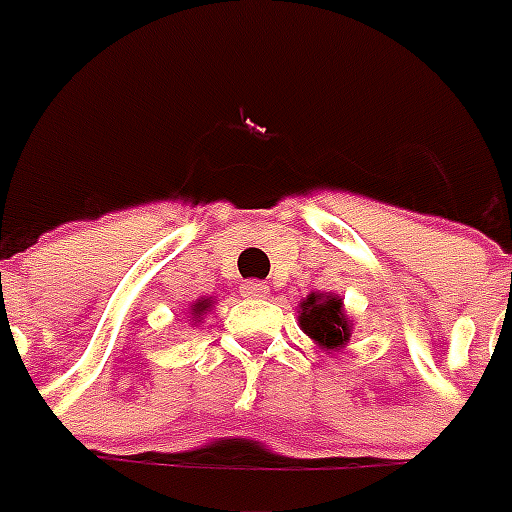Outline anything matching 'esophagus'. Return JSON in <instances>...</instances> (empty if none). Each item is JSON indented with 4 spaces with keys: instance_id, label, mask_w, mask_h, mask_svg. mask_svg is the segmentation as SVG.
I'll return each mask as SVG.
<instances>
[{
    "instance_id": "1",
    "label": "esophagus",
    "mask_w": 512,
    "mask_h": 512,
    "mask_svg": "<svg viewBox=\"0 0 512 512\" xmlns=\"http://www.w3.org/2000/svg\"><path fill=\"white\" fill-rule=\"evenodd\" d=\"M241 292H244V297H252V300H265V297L271 295V289L263 281H244Z\"/></svg>"
}]
</instances>
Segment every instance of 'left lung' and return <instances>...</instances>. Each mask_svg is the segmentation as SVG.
I'll list each match as a JSON object with an SVG mask.
<instances>
[{"mask_svg": "<svg viewBox=\"0 0 512 512\" xmlns=\"http://www.w3.org/2000/svg\"><path fill=\"white\" fill-rule=\"evenodd\" d=\"M300 327L319 348L340 350L350 340V321L342 311V300L337 295H319L311 292L300 303Z\"/></svg>", "mask_w": 512, "mask_h": 512, "instance_id": "obj_1", "label": "left lung"}]
</instances>
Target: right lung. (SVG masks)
I'll return each instance as SVG.
<instances>
[{"mask_svg": "<svg viewBox=\"0 0 512 512\" xmlns=\"http://www.w3.org/2000/svg\"><path fill=\"white\" fill-rule=\"evenodd\" d=\"M209 305H212V300H196V303L191 305V316H193V321H199L201 316H204V313L209 311Z\"/></svg>", "mask_w": 512, "mask_h": 512, "instance_id": "add662e5", "label": "right lung"}]
</instances>
